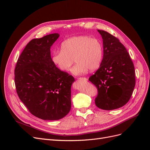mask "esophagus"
Listing matches in <instances>:
<instances>
[{"label":"esophagus","mask_w":150,"mask_h":150,"mask_svg":"<svg viewBox=\"0 0 150 150\" xmlns=\"http://www.w3.org/2000/svg\"><path fill=\"white\" fill-rule=\"evenodd\" d=\"M79 80H84V81H87V78H85V77H80V78H78Z\"/></svg>","instance_id":"1"}]
</instances>
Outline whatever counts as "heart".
I'll return each instance as SVG.
<instances>
[{
  "label": "heart",
  "instance_id": "1",
  "mask_svg": "<svg viewBox=\"0 0 150 150\" xmlns=\"http://www.w3.org/2000/svg\"><path fill=\"white\" fill-rule=\"evenodd\" d=\"M61 51H55L52 61L63 72L69 71L74 60L77 62L72 68L74 75H81L89 71H95L100 66L103 57L101 42L88 35H78L62 42Z\"/></svg>",
  "mask_w": 150,
  "mask_h": 150
}]
</instances>
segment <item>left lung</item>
<instances>
[{
  "label": "left lung",
  "instance_id": "obj_1",
  "mask_svg": "<svg viewBox=\"0 0 150 150\" xmlns=\"http://www.w3.org/2000/svg\"><path fill=\"white\" fill-rule=\"evenodd\" d=\"M103 39V58L89 81L98 89L97 107L112 110L129 101L135 86V71L128 52L120 40L105 30H98Z\"/></svg>",
  "mask_w": 150,
  "mask_h": 150
}]
</instances>
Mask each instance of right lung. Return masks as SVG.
Listing matches in <instances>:
<instances>
[{"mask_svg":"<svg viewBox=\"0 0 150 150\" xmlns=\"http://www.w3.org/2000/svg\"><path fill=\"white\" fill-rule=\"evenodd\" d=\"M59 37L55 33L32 39L18 58L15 85L18 96L32 115L44 120H57L71 107L73 76L54 64L50 49Z\"/></svg>","mask_w":150,"mask_h":150,"instance_id":"obj_1","label":"right lung"}]
</instances>
